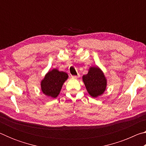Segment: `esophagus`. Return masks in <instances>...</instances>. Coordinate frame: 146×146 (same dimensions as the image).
Returning a JSON list of instances; mask_svg holds the SVG:
<instances>
[{
    "label": "esophagus",
    "mask_w": 146,
    "mask_h": 146,
    "mask_svg": "<svg viewBox=\"0 0 146 146\" xmlns=\"http://www.w3.org/2000/svg\"><path fill=\"white\" fill-rule=\"evenodd\" d=\"M79 77H80V75H79V74H78V75H73V76H72V78H78Z\"/></svg>",
    "instance_id": "obj_1"
}]
</instances>
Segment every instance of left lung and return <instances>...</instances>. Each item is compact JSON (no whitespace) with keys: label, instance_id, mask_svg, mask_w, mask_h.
<instances>
[{"label":"left lung","instance_id":"left-lung-1","mask_svg":"<svg viewBox=\"0 0 146 146\" xmlns=\"http://www.w3.org/2000/svg\"><path fill=\"white\" fill-rule=\"evenodd\" d=\"M82 80L88 93L93 98L102 95L106 90L107 79L98 66L89 69L88 74L83 75Z\"/></svg>","mask_w":146,"mask_h":146}]
</instances>
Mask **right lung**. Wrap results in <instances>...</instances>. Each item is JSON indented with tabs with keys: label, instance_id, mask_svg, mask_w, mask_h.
Returning a JSON list of instances; mask_svg holds the SVG:
<instances>
[{
	"label": "right lung",
	"instance_id": "add662e5",
	"mask_svg": "<svg viewBox=\"0 0 146 146\" xmlns=\"http://www.w3.org/2000/svg\"><path fill=\"white\" fill-rule=\"evenodd\" d=\"M68 78V75L64 71H58L56 68L49 70L40 82L42 92L47 97H57Z\"/></svg>",
	"mask_w": 146,
	"mask_h": 146
}]
</instances>
